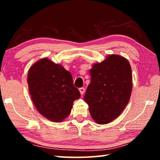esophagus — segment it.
Returning a JSON list of instances; mask_svg holds the SVG:
<instances>
[{"mask_svg":"<svg viewBox=\"0 0 160 160\" xmlns=\"http://www.w3.org/2000/svg\"><path fill=\"white\" fill-rule=\"evenodd\" d=\"M79 91H80V94L81 95H83L84 93V91H85V89H84V88L81 87V88H80V89H79Z\"/></svg>","mask_w":160,"mask_h":160,"instance_id":"34e87169","label":"esophagus"}]
</instances>
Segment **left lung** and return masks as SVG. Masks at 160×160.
<instances>
[{
    "instance_id": "left-lung-1",
    "label": "left lung",
    "mask_w": 160,
    "mask_h": 160,
    "mask_svg": "<svg viewBox=\"0 0 160 160\" xmlns=\"http://www.w3.org/2000/svg\"><path fill=\"white\" fill-rule=\"evenodd\" d=\"M90 73L91 80L84 99L93 120L107 124L122 113L130 100L131 67L125 58L111 54L93 64Z\"/></svg>"
}]
</instances>
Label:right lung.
<instances>
[{"instance_id":"1","label":"right lung","mask_w":160,"mask_h":160,"mask_svg":"<svg viewBox=\"0 0 160 160\" xmlns=\"http://www.w3.org/2000/svg\"><path fill=\"white\" fill-rule=\"evenodd\" d=\"M29 94L36 109L48 120L60 122L68 117L80 91L73 86V78L60 64L44 58L29 68Z\"/></svg>"}]
</instances>
